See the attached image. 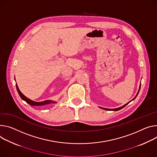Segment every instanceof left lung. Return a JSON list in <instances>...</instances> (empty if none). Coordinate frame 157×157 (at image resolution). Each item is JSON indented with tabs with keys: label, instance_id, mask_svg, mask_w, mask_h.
<instances>
[{
	"label": "left lung",
	"instance_id": "obj_1",
	"mask_svg": "<svg viewBox=\"0 0 157 157\" xmlns=\"http://www.w3.org/2000/svg\"><path fill=\"white\" fill-rule=\"evenodd\" d=\"M140 89H139V90H138V93L136 94V96L132 99V101H133V100H134V99L136 98V97L137 96V95H138V93H139V91H140ZM132 101H130V102H128V103H127L126 104H125L124 105H123V106H121V107H120V108H115V109H108V108H102V109H105V110H110V111H118V110H120V109H122V108H123L125 106H126L128 103H130Z\"/></svg>",
	"mask_w": 157,
	"mask_h": 157
}]
</instances>
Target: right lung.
Instances as JSON below:
<instances>
[{
    "label": "right lung",
    "instance_id": "1",
    "mask_svg": "<svg viewBox=\"0 0 157 157\" xmlns=\"http://www.w3.org/2000/svg\"><path fill=\"white\" fill-rule=\"evenodd\" d=\"M16 88L17 90V92L19 94V96H21V98H22V99H23L24 101H25L27 103L29 104L31 106H43V105H49V104H52V103H55L56 101H52L51 100H46L44 101H41V102H36V101H34L31 99L27 98L26 96H25L19 90L18 86H17V84L16 83Z\"/></svg>",
    "mask_w": 157,
    "mask_h": 157
}]
</instances>
